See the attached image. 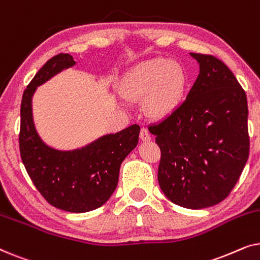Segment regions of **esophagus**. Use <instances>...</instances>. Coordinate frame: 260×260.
<instances>
[{
  "mask_svg": "<svg viewBox=\"0 0 260 260\" xmlns=\"http://www.w3.org/2000/svg\"><path fill=\"white\" fill-rule=\"evenodd\" d=\"M140 138H141L142 141H150L151 136H150V133H149L147 127H144V126H142V127H141V131H140Z\"/></svg>",
  "mask_w": 260,
  "mask_h": 260,
  "instance_id": "1",
  "label": "esophagus"
}]
</instances>
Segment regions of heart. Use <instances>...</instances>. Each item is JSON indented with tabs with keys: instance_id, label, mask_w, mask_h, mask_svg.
I'll use <instances>...</instances> for the list:
<instances>
[{
	"instance_id": "obj_1",
	"label": "heart",
	"mask_w": 260,
	"mask_h": 260,
	"mask_svg": "<svg viewBox=\"0 0 260 260\" xmlns=\"http://www.w3.org/2000/svg\"><path fill=\"white\" fill-rule=\"evenodd\" d=\"M186 85V71L179 62L156 58L135 67L124 79L123 90L129 98H147L149 113L166 116L181 104Z\"/></svg>"
}]
</instances>
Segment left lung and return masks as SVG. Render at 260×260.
<instances>
[{"instance_id":"8db88e82","label":"left lung","mask_w":260,"mask_h":260,"mask_svg":"<svg viewBox=\"0 0 260 260\" xmlns=\"http://www.w3.org/2000/svg\"><path fill=\"white\" fill-rule=\"evenodd\" d=\"M200 73L186 101L149 126L161 150L158 183L174 204L200 209L221 202L250 154L247 99L229 67L191 53Z\"/></svg>"}]
</instances>
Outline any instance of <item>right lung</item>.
<instances>
[{"instance_id":"add662e5","label":"right lung","mask_w":260,"mask_h":260,"mask_svg":"<svg viewBox=\"0 0 260 260\" xmlns=\"http://www.w3.org/2000/svg\"><path fill=\"white\" fill-rule=\"evenodd\" d=\"M74 63L70 54L60 53L27 85L21 101L19 144L24 168L45 200L62 211L84 213L101 207L115 191L120 165L137 145L140 125L106 135L80 150L62 152L47 147L35 131L31 95L37 86Z\"/></svg>"}]
</instances>
